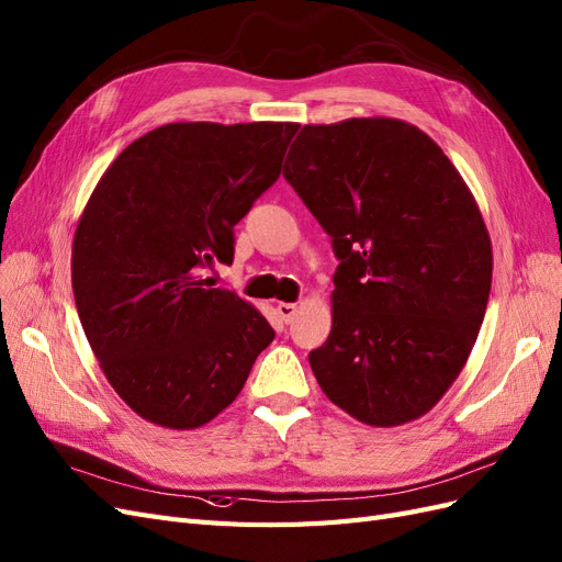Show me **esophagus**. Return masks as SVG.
Instances as JSON below:
<instances>
[{
    "label": "esophagus",
    "instance_id": "esophagus-1",
    "mask_svg": "<svg viewBox=\"0 0 562 562\" xmlns=\"http://www.w3.org/2000/svg\"><path fill=\"white\" fill-rule=\"evenodd\" d=\"M296 313H299V306H296V303H284V301H282V303H278V315L282 317V323L290 325Z\"/></svg>",
    "mask_w": 562,
    "mask_h": 562
}]
</instances>
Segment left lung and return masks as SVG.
Instances as JSON below:
<instances>
[{"label": "left lung", "instance_id": "8db88e82", "mask_svg": "<svg viewBox=\"0 0 562 562\" xmlns=\"http://www.w3.org/2000/svg\"><path fill=\"white\" fill-rule=\"evenodd\" d=\"M284 179L331 237V331L311 350L319 389L391 428L440 403L475 346L492 239L442 148L395 117L306 124Z\"/></svg>", "mask_w": 562, "mask_h": 562}]
</instances>
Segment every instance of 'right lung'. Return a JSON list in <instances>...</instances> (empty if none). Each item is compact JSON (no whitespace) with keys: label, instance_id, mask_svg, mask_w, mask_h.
<instances>
[{"label":"right lung","instance_id":"obj_1","mask_svg":"<svg viewBox=\"0 0 562 562\" xmlns=\"http://www.w3.org/2000/svg\"><path fill=\"white\" fill-rule=\"evenodd\" d=\"M296 130L171 122L95 183L72 239L75 306L110 386L140 419L210 424L276 339L251 303L202 272L233 263V228L278 181Z\"/></svg>","mask_w":562,"mask_h":562}]
</instances>
